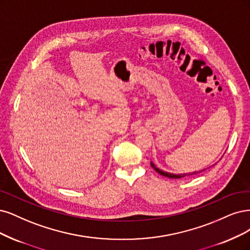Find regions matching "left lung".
I'll use <instances>...</instances> for the list:
<instances>
[{"instance_id": "1", "label": "left lung", "mask_w": 250, "mask_h": 250, "mask_svg": "<svg viewBox=\"0 0 250 250\" xmlns=\"http://www.w3.org/2000/svg\"><path fill=\"white\" fill-rule=\"evenodd\" d=\"M151 167L157 171L158 174L165 176V177H167V178H171V179H181V178H184V177H188V176H192V175H196L197 171H193V173H188V174H170V173H167V171H163L161 169H159L158 167H155V165L153 162H151ZM205 170V169H203ZM201 170V171H203ZM201 171H199V173H201Z\"/></svg>"}]
</instances>
